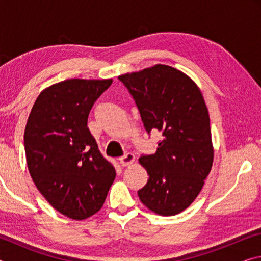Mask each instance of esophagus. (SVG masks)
Returning <instances> with one entry per match:
<instances>
[{
  "label": "esophagus",
  "instance_id": "esophagus-1",
  "mask_svg": "<svg viewBox=\"0 0 261 261\" xmlns=\"http://www.w3.org/2000/svg\"><path fill=\"white\" fill-rule=\"evenodd\" d=\"M136 156L132 153H126L120 158V163L122 166H130L135 162Z\"/></svg>",
  "mask_w": 261,
  "mask_h": 261
}]
</instances>
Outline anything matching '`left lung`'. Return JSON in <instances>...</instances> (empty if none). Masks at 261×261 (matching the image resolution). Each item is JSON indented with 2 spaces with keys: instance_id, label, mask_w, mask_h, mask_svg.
Listing matches in <instances>:
<instances>
[{
  "instance_id": "obj_1",
  "label": "left lung",
  "mask_w": 261,
  "mask_h": 261,
  "mask_svg": "<svg viewBox=\"0 0 261 261\" xmlns=\"http://www.w3.org/2000/svg\"><path fill=\"white\" fill-rule=\"evenodd\" d=\"M118 79L129 90L146 131L162 134L158 149L141 155L149 175L138 191L154 213L176 215L192 204L213 165L210 115L199 87L184 72L156 64Z\"/></svg>"
}]
</instances>
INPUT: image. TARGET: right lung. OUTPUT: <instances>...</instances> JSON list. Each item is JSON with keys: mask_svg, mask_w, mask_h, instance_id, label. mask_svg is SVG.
Wrapping results in <instances>:
<instances>
[{"mask_svg": "<svg viewBox=\"0 0 261 261\" xmlns=\"http://www.w3.org/2000/svg\"><path fill=\"white\" fill-rule=\"evenodd\" d=\"M113 79H67L43 90L24 132L26 162L35 187L65 216L95 214L116 176L87 127L90 110Z\"/></svg>", "mask_w": 261, "mask_h": 261, "instance_id": "obj_1", "label": "right lung"}]
</instances>
